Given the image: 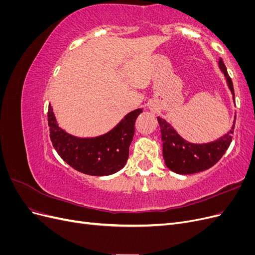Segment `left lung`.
Listing matches in <instances>:
<instances>
[{
	"label": "left lung",
	"mask_w": 255,
	"mask_h": 255,
	"mask_svg": "<svg viewBox=\"0 0 255 255\" xmlns=\"http://www.w3.org/2000/svg\"><path fill=\"white\" fill-rule=\"evenodd\" d=\"M219 68L225 74L229 88L234 98L233 83L221 58L219 60ZM157 121L160 127L165 164L171 171L179 174H192L207 170L213 167L228 150L231 141H232L235 127L234 120L233 126L228 134L213 142L198 144L183 139L166 120L157 117Z\"/></svg>",
	"instance_id": "1"
}]
</instances>
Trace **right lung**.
Masks as SVG:
<instances>
[{"label":"right lung","mask_w":255,"mask_h":255,"mask_svg":"<svg viewBox=\"0 0 255 255\" xmlns=\"http://www.w3.org/2000/svg\"><path fill=\"white\" fill-rule=\"evenodd\" d=\"M141 109L128 113L117 127L102 136L80 138L66 133L58 126L49 105L48 125L52 144L66 163L88 175H110L125 167L135 133V121Z\"/></svg>","instance_id":"right-lung-1"}]
</instances>
